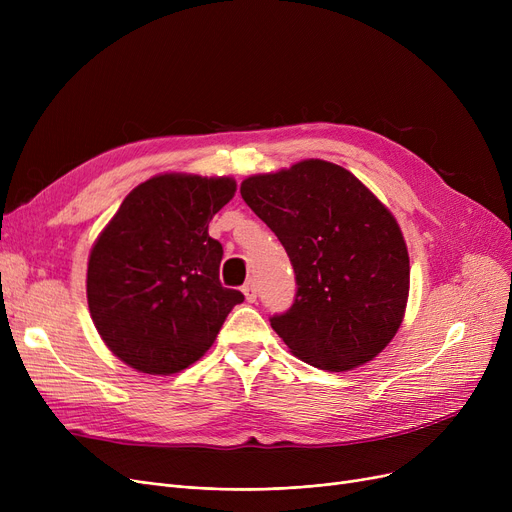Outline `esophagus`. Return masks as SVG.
Segmentation results:
<instances>
[{"label": "esophagus", "instance_id": "1", "mask_svg": "<svg viewBox=\"0 0 512 512\" xmlns=\"http://www.w3.org/2000/svg\"><path fill=\"white\" fill-rule=\"evenodd\" d=\"M242 292H245V299H247L249 303H255V301H257V288H255L253 282H247L245 286H242Z\"/></svg>", "mask_w": 512, "mask_h": 512}]
</instances>
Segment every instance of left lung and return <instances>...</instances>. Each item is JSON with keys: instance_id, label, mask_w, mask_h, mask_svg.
<instances>
[{"instance_id": "obj_1", "label": "left lung", "mask_w": 512, "mask_h": 512, "mask_svg": "<svg viewBox=\"0 0 512 512\" xmlns=\"http://www.w3.org/2000/svg\"><path fill=\"white\" fill-rule=\"evenodd\" d=\"M240 195L278 236L297 274V299L272 317L290 353L326 371L378 357L402 324L411 282L392 211L326 159L249 176Z\"/></svg>"}]
</instances>
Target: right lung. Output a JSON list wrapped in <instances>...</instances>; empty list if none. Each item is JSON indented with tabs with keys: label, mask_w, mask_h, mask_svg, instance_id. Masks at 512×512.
Returning <instances> with one entry per match:
<instances>
[{
	"label": "right lung",
	"mask_w": 512,
	"mask_h": 512,
	"mask_svg": "<svg viewBox=\"0 0 512 512\" xmlns=\"http://www.w3.org/2000/svg\"><path fill=\"white\" fill-rule=\"evenodd\" d=\"M236 193L230 176L157 174L126 195L87 263V301L105 346L128 367L170 375L199 361L245 301L220 282L209 222Z\"/></svg>",
	"instance_id": "1"
}]
</instances>
